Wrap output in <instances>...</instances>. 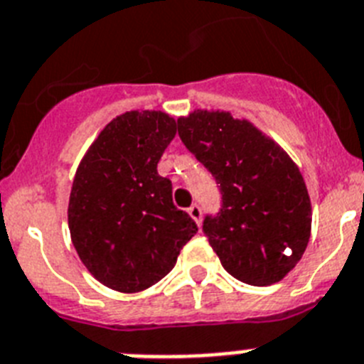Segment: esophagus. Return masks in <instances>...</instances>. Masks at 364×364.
I'll return each mask as SVG.
<instances>
[{
	"label": "esophagus",
	"mask_w": 364,
	"mask_h": 364,
	"mask_svg": "<svg viewBox=\"0 0 364 364\" xmlns=\"http://www.w3.org/2000/svg\"><path fill=\"white\" fill-rule=\"evenodd\" d=\"M188 214H191L192 220H194L196 223L200 225V221H201V208L198 207V205H192V207L188 208Z\"/></svg>",
	"instance_id": "1"
}]
</instances>
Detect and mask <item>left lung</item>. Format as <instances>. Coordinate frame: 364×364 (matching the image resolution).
<instances>
[{
	"instance_id": "1",
	"label": "left lung",
	"mask_w": 364,
	"mask_h": 364,
	"mask_svg": "<svg viewBox=\"0 0 364 364\" xmlns=\"http://www.w3.org/2000/svg\"><path fill=\"white\" fill-rule=\"evenodd\" d=\"M183 144L221 192L203 232L227 273L251 286L280 282L302 258L311 203L299 166L273 139L229 112L196 109L178 119Z\"/></svg>"
}]
</instances>
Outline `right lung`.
Returning <instances> with one entry per match:
<instances>
[{"mask_svg": "<svg viewBox=\"0 0 364 364\" xmlns=\"http://www.w3.org/2000/svg\"><path fill=\"white\" fill-rule=\"evenodd\" d=\"M178 132L168 113L115 117L78 164L69 196L71 242L100 284L139 293L172 271L198 225L172 201V183L157 173Z\"/></svg>", "mask_w": 364, "mask_h": 364, "instance_id": "right-lung-1", "label": "right lung"}]
</instances>
